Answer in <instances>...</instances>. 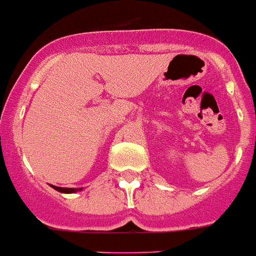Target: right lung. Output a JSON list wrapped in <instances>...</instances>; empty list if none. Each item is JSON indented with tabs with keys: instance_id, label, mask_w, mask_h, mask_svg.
I'll list each match as a JSON object with an SVG mask.
<instances>
[{
	"instance_id": "1",
	"label": "right lung",
	"mask_w": 256,
	"mask_h": 256,
	"mask_svg": "<svg viewBox=\"0 0 256 256\" xmlns=\"http://www.w3.org/2000/svg\"><path fill=\"white\" fill-rule=\"evenodd\" d=\"M52 188H54L55 190H58V192H62V193H75V192H78V190H82V189H72V188H58V186H52Z\"/></svg>"
}]
</instances>
